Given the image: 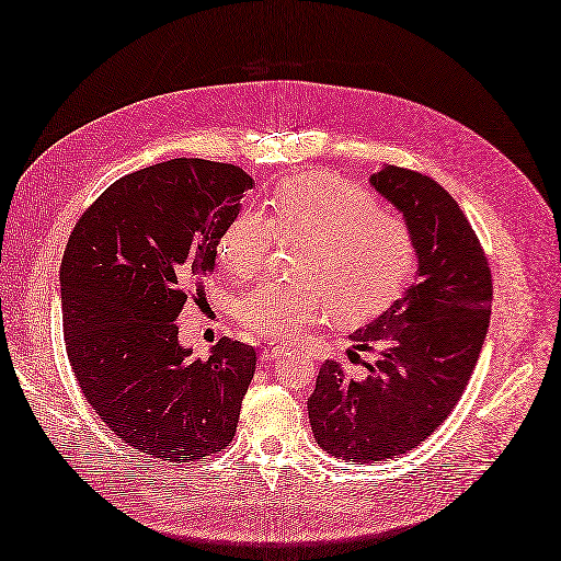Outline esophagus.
Instances as JSON below:
<instances>
[{"instance_id": "obj_1", "label": "esophagus", "mask_w": 561, "mask_h": 561, "mask_svg": "<svg viewBox=\"0 0 561 561\" xmlns=\"http://www.w3.org/2000/svg\"><path fill=\"white\" fill-rule=\"evenodd\" d=\"M286 353V348H282V346H267L263 353H261V360L263 363H275V360H279V357Z\"/></svg>"}]
</instances>
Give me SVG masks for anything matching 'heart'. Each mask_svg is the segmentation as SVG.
<instances>
[{
  "instance_id": "1",
  "label": "heart",
  "mask_w": 561,
  "mask_h": 561,
  "mask_svg": "<svg viewBox=\"0 0 561 561\" xmlns=\"http://www.w3.org/2000/svg\"><path fill=\"white\" fill-rule=\"evenodd\" d=\"M270 208L272 218L237 213L218 241V261L237 282L265 267L275 237L308 241L296 265L304 282H270L239 300L241 327L257 336L296 341L332 312L365 318L393 300L412 272L410 227L346 180L300 175L272 194Z\"/></svg>"
}]
</instances>
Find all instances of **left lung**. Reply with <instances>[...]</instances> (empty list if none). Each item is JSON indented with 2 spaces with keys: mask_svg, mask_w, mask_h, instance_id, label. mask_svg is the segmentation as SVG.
<instances>
[{
  "mask_svg": "<svg viewBox=\"0 0 561 561\" xmlns=\"http://www.w3.org/2000/svg\"><path fill=\"white\" fill-rule=\"evenodd\" d=\"M371 190L403 213L417 255L410 289L355 329L360 351H377L363 379L339 363L320 367L308 414L320 448L348 462L403 455L450 417L477 367L491 320L485 253L457 201L420 172L383 165Z\"/></svg>",
  "mask_w": 561,
  "mask_h": 561,
  "instance_id": "1",
  "label": "left lung"
}]
</instances>
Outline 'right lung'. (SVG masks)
Listing matches in <instances>:
<instances>
[{"mask_svg":"<svg viewBox=\"0 0 561 561\" xmlns=\"http://www.w3.org/2000/svg\"><path fill=\"white\" fill-rule=\"evenodd\" d=\"M253 180L172 158L113 182L78 220L61 263L66 353L84 398L135 450L201 462L234 438L255 351L220 339L192 360L178 318L213 275L218 241Z\"/></svg>","mask_w":561,"mask_h":561,"instance_id":"obj_1","label":"right lung"}]
</instances>
